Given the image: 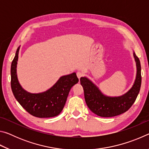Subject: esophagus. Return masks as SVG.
<instances>
[{"label":"esophagus","instance_id":"obj_1","mask_svg":"<svg viewBox=\"0 0 149 149\" xmlns=\"http://www.w3.org/2000/svg\"><path fill=\"white\" fill-rule=\"evenodd\" d=\"M83 75H84L83 72H77V76L78 78H79V79H80V78Z\"/></svg>","mask_w":149,"mask_h":149}]
</instances>
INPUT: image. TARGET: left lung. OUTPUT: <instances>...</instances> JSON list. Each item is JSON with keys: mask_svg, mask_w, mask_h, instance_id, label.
Returning a JSON list of instances; mask_svg holds the SVG:
<instances>
[{"mask_svg": "<svg viewBox=\"0 0 149 149\" xmlns=\"http://www.w3.org/2000/svg\"><path fill=\"white\" fill-rule=\"evenodd\" d=\"M133 56L137 65L134 84L127 93L120 97H107L102 94L91 81L85 77L80 78L81 84L84 90L85 102L94 114L104 118L116 116L127 111L135 102L141 88V68L140 60L135 52Z\"/></svg>", "mask_w": 149, "mask_h": 149, "instance_id": "1", "label": "left lung"}]
</instances>
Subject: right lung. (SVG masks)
I'll use <instances>...</instances> for the list:
<instances>
[{
  "label": "right lung",
  "mask_w": 149,
  "mask_h": 149,
  "mask_svg": "<svg viewBox=\"0 0 149 149\" xmlns=\"http://www.w3.org/2000/svg\"><path fill=\"white\" fill-rule=\"evenodd\" d=\"M19 47L11 64V88L16 99L27 112L37 118H51L64 108L71 88L79 81L76 74L64 75L51 88L40 93H30L20 85L16 68Z\"/></svg>",
  "instance_id": "right-lung-1"
}]
</instances>
